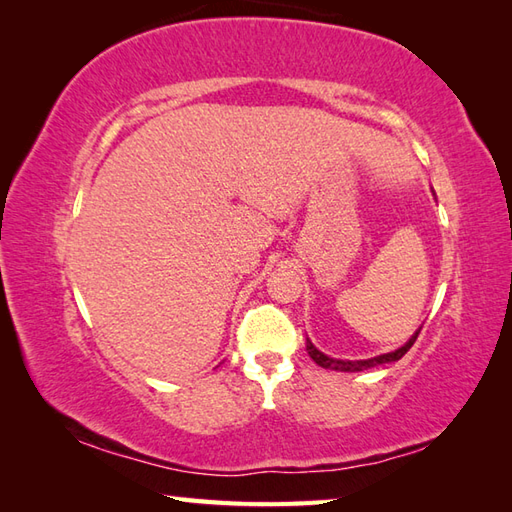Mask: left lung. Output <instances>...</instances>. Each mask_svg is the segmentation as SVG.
I'll return each instance as SVG.
<instances>
[{"mask_svg":"<svg viewBox=\"0 0 512 512\" xmlns=\"http://www.w3.org/2000/svg\"><path fill=\"white\" fill-rule=\"evenodd\" d=\"M422 330V328H420ZM420 330L411 336V339L402 345V347H398L396 352H389V354H380V356H376V358H367V361H339V358H330V356H325L323 352H319L317 347H314L310 341L306 343V350H308V354H310V358L317 365H321V367H325V369H336V372H363V369H369V367H376V365H385V363H394V361H400L402 356H405L409 350H411V345L416 343V339H418V334H420Z\"/></svg>","mask_w":512,"mask_h":512,"instance_id":"obj_1","label":"left lung"}]
</instances>
